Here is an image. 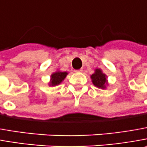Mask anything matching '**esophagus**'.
<instances>
[{
	"instance_id": "1",
	"label": "esophagus",
	"mask_w": 147,
	"mask_h": 147,
	"mask_svg": "<svg viewBox=\"0 0 147 147\" xmlns=\"http://www.w3.org/2000/svg\"><path fill=\"white\" fill-rule=\"evenodd\" d=\"M82 69H80V70H77V71H76V72H82Z\"/></svg>"
}]
</instances>
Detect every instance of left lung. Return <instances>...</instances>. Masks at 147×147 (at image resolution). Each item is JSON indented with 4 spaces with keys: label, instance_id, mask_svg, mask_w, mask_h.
Masks as SVG:
<instances>
[{
    "label": "left lung",
    "instance_id": "8db88e82",
    "mask_svg": "<svg viewBox=\"0 0 147 147\" xmlns=\"http://www.w3.org/2000/svg\"><path fill=\"white\" fill-rule=\"evenodd\" d=\"M92 82L94 84V86L101 89H107V86L108 85V80L107 76L106 74L102 72L101 69H95L94 73L90 76Z\"/></svg>",
    "mask_w": 147,
    "mask_h": 147
}]
</instances>
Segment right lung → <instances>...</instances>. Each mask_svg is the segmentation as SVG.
Listing matches in <instances>:
<instances>
[{
	"mask_svg": "<svg viewBox=\"0 0 147 147\" xmlns=\"http://www.w3.org/2000/svg\"><path fill=\"white\" fill-rule=\"evenodd\" d=\"M68 75L67 71H57L55 72H53L50 76V80L49 85V86H57L58 84L62 83L64 80V79L66 78V76Z\"/></svg>",
	"mask_w": 147,
	"mask_h": 147,
	"instance_id": "add662e5",
	"label": "right lung"
}]
</instances>
